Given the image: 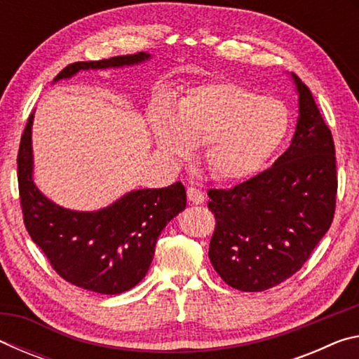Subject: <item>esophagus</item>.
Returning <instances> with one entry per match:
<instances>
[{
  "label": "esophagus",
  "mask_w": 359,
  "mask_h": 359,
  "mask_svg": "<svg viewBox=\"0 0 359 359\" xmlns=\"http://www.w3.org/2000/svg\"><path fill=\"white\" fill-rule=\"evenodd\" d=\"M187 196H188V201H190L191 204H203L205 201L204 193L196 187H188Z\"/></svg>",
  "instance_id": "esophagus-1"
}]
</instances>
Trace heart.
Instances as JSON below:
<instances>
[{"label": "heart", "mask_w": 359, "mask_h": 359, "mask_svg": "<svg viewBox=\"0 0 359 359\" xmlns=\"http://www.w3.org/2000/svg\"><path fill=\"white\" fill-rule=\"evenodd\" d=\"M288 125L280 101L231 82L196 85L175 100V109L161 101L150 114L163 155L182 160L204 145L209 171L224 180L253 172L278 147Z\"/></svg>", "instance_id": "1"}]
</instances>
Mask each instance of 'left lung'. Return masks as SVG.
<instances>
[{
    "label": "left lung",
    "instance_id": "obj_1",
    "mask_svg": "<svg viewBox=\"0 0 359 359\" xmlns=\"http://www.w3.org/2000/svg\"><path fill=\"white\" fill-rule=\"evenodd\" d=\"M299 117L274 165L226 190L208 191L215 231L210 263L229 287L264 291L306 263L336 210V149L315 100L296 74Z\"/></svg>",
    "mask_w": 359,
    "mask_h": 359
}]
</instances>
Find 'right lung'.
Masks as SVG:
<instances>
[{
	"instance_id": "obj_1",
	"label": "right lung",
	"mask_w": 359,
	"mask_h": 359,
	"mask_svg": "<svg viewBox=\"0 0 359 359\" xmlns=\"http://www.w3.org/2000/svg\"><path fill=\"white\" fill-rule=\"evenodd\" d=\"M145 52L100 62L68 65L53 79H69L81 69H107L139 65ZM20 139L17 156L20 205L28 234L60 277L76 287L101 294L128 291L147 274L158 236L185 209L187 193L180 182L166 188H144L121 196L104 209L79 212L65 209L42 194L33 182L32 126Z\"/></svg>"
}]
</instances>
